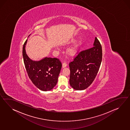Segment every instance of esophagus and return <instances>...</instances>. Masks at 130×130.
Instances as JSON below:
<instances>
[{
	"label": "esophagus",
	"instance_id": "obj_1",
	"mask_svg": "<svg viewBox=\"0 0 130 130\" xmlns=\"http://www.w3.org/2000/svg\"><path fill=\"white\" fill-rule=\"evenodd\" d=\"M67 66V64L66 62H63V63H62V68H64L66 67Z\"/></svg>",
	"mask_w": 130,
	"mask_h": 130
}]
</instances>
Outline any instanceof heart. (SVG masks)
Returning a JSON list of instances; mask_svg holds the SVG:
<instances>
[{"mask_svg": "<svg viewBox=\"0 0 130 130\" xmlns=\"http://www.w3.org/2000/svg\"><path fill=\"white\" fill-rule=\"evenodd\" d=\"M83 40L82 39H80L76 42V43L70 48L68 50V55H70V56H74L77 54L78 52V50L81 46V45L83 43Z\"/></svg>", "mask_w": 130, "mask_h": 130, "instance_id": "heart-1", "label": "heart"}]
</instances>
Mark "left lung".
<instances>
[{"mask_svg": "<svg viewBox=\"0 0 130 130\" xmlns=\"http://www.w3.org/2000/svg\"><path fill=\"white\" fill-rule=\"evenodd\" d=\"M102 60V46L95 37L92 47L80 52L69 63L70 86L77 90H85L90 86L98 74Z\"/></svg>", "mask_w": 130, "mask_h": 130, "instance_id": "8db88e82", "label": "left lung"}]
</instances>
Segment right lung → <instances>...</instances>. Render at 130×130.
<instances>
[{"label":"right lung","instance_id":"add662e5","mask_svg":"<svg viewBox=\"0 0 130 130\" xmlns=\"http://www.w3.org/2000/svg\"><path fill=\"white\" fill-rule=\"evenodd\" d=\"M27 39L23 45V60L29 78L39 89L44 91L52 90L56 85L61 69V63L57 58L45 57L40 61L30 59L26 52Z\"/></svg>","mask_w":130,"mask_h":130}]
</instances>
